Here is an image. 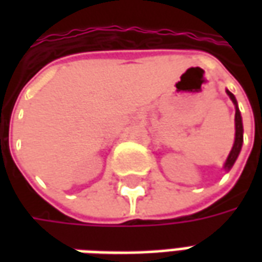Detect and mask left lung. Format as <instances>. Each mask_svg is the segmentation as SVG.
Masks as SVG:
<instances>
[{
  "label": "left lung",
  "mask_w": 262,
  "mask_h": 262,
  "mask_svg": "<svg viewBox=\"0 0 262 262\" xmlns=\"http://www.w3.org/2000/svg\"><path fill=\"white\" fill-rule=\"evenodd\" d=\"M227 95L230 97V99L234 103V106H236V116H234V123H236V137H234V144H233V147H231V151L229 154V157L226 160L225 163V170L229 171L233 167V164L236 163L237 157H238V154L242 151V146H243V122H242V115H240V111H238V106H237V101L234 95L231 94L230 91H227Z\"/></svg>",
  "instance_id": "1"
}]
</instances>
